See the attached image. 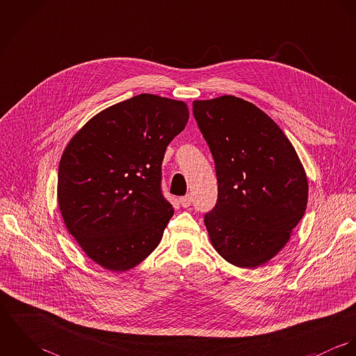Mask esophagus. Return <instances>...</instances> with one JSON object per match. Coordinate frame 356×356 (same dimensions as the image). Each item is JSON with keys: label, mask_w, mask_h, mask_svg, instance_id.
I'll list each match as a JSON object with an SVG mask.
<instances>
[{"label": "esophagus", "mask_w": 356, "mask_h": 356, "mask_svg": "<svg viewBox=\"0 0 356 356\" xmlns=\"http://www.w3.org/2000/svg\"><path fill=\"white\" fill-rule=\"evenodd\" d=\"M192 202H193L192 195H186V196H184V197L179 199V204H181L182 207H185V208H188V207L192 204Z\"/></svg>", "instance_id": "obj_1"}]
</instances>
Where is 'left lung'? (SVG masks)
<instances>
[{"instance_id":"1","label":"left lung","mask_w":356,"mask_h":356,"mask_svg":"<svg viewBox=\"0 0 356 356\" xmlns=\"http://www.w3.org/2000/svg\"><path fill=\"white\" fill-rule=\"evenodd\" d=\"M193 116L218 179V200L204 215L211 243L229 263L257 267L281 251L305 215V168L278 124L252 102H193Z\"/></svg>"}]
</instances>
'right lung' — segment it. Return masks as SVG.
<instances>
[{"label":"right lung","mask_w":356,"mask_h":356,"mask_svg":"<svg viewBox=\"0 0 356 356\" xmlns=\"http://www.w3.org/2000/svg\"><path fill=\"white\" fill-rule=\"evenodd\" d=\"M188 106L138 95L90 119L58 165L57 200L68 232L97 264L126 271L159 245L174 209L161 191L167 145Z\"/></svg>","instance_id":"1"}]
</instances>
